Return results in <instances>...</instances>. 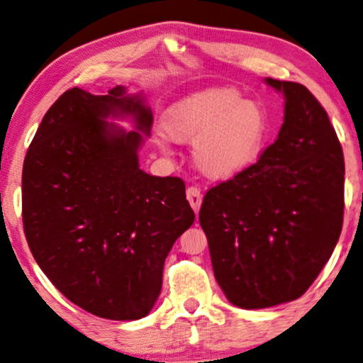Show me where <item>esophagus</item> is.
I'll list each match as a JSON object with an SVG mask.
<instances>
[{
	"instance_id": "obj_1",
	"label": "esophagus",
	"mask_w": 363,
	"mask_h": 363,
	"mask_svg": "<svg viewBox=\"0 0 363 363\" xmlns=\"http://www.w3.org/2000/svg\"><path fill=\"white\" fill-rule=\"evenodd\" d=\"M186 196H187V201H189L191 208L194 209V213H196V214L199 213L201 203H203V194H201V189H199V187H197V186H191V187H187Z\"/></svg>"
}]
</instances>
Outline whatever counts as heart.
<instances>
[{
	"label": "heart",
	"instance_id": "heart-1",
	"mask_svg": "<svg viewBox=\"0 0 363 363\" xmlns=\"http://www.w3.org/2000/svg\"><path fill=\"white\" fill-rule=\"evenodd\" d=\"M162 130L194 142V162L211 179H231L263 157L272 123L263 105L233 86H209L179 99L162 116Z\"/></svg>",
	"mask_w": 363,
	"mask_h": 363
}]
</instances>
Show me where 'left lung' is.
Returning <instances> with one entry per match:
<instances>
[{"label": "left lung", "instance_id": "left-lung-1", "mask_svg": "<svg viewBox=\"0 0 363 363\" xmlns=\"http://www.w3.org/2000/svg\"><path fill=\"white\" fill-rule=\"evenodd\" d=\"M278 139L250 171L211 187L199 211L216 281L233 305L268 308L300 298L332 256L343 224L342 145L325 108L295 82Z\"/></svg>", "mask_w": 363, "mask_h": 363}]
</instances>
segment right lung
<instances>
[{
	"mask_svg": "<svg viewBox=\"0 0 363 363\" xmlns=\"http://www.w3.org/2000/svg\"><path fill=\"white\" fill-rule=\"evenodd\" d=\"M125 115L135 131L106 122ZM150 127L144 99L122 85L108 95L75 86L45 113L23 164L31 255L72 303L100 318L139 320L152 310L164 261L194 223L184 181L139 167Z\"/></svg>",
	"mask_w": 363,
	"mask_h": 363,
	"instance_id": "add662e5",
	"label": "right lung"
}]
</instances>
